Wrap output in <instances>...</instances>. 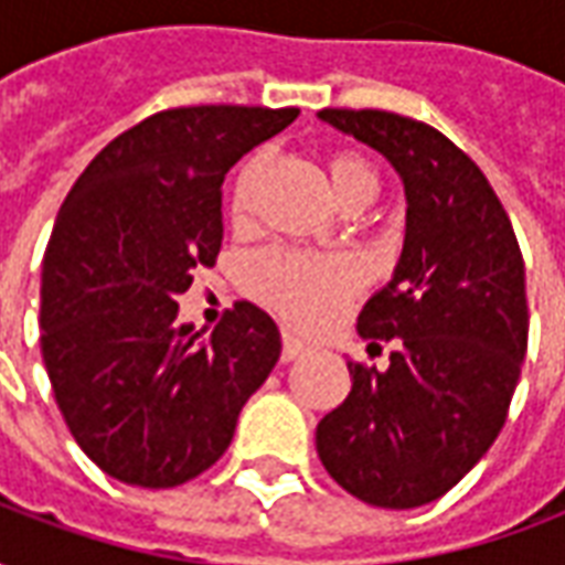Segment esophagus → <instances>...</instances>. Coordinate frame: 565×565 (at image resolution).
Listing matches in <instances>:
<instances>
[{
	"instance_id": "obj_1",
	"label": "esophagus",
	"mask_w": 565,
	"mask_h": 565,
	"mask_svg": "<svg viewBox=\"0 0 565 565\" xmlns=\"http://www.w3.org/2000/svg\"><path fill=\"white\" fill-rule=\"evenodd\" d=\"M281 342H284V348H281L284 363H290V360H299L302 354H308V342H302V339H299L296 332L284 330Z\"/></svg>"
}]
</instances>
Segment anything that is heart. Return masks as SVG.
I'll return each mask as SVG.
<instances>
[{"instance_id": "heart-1", "label": "heart", "mask_w": 565, "mask_h": 565, "mask_svg": "<svg viewBox=\"0 0 565 565\" xmlns=\"http://www.w3.org/2000/svg\"><path fill=\"white\" fill-rule=\"evenodd\" d=\"M266 169V153H257L235 174L233 211L247 214L257 196L259 178ZM332 193L339 205L354 199H372L379 190V178L363 157L335 153L330 160ZM363 281L360 263L351 257H320V254H296V250H266L250 263V287L259 299L278 308L302 327H320L342 308L348 296Z\"/></svg>"}]
</instances>
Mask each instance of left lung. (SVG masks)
<instances>
[{"mask_svg":"<svg viewBox=\"0 0 565 565\" xmlns=\"http://www.w3.org/2000/svg\"><path fill=\"white\" fill-rule=\"evenodd\" d=\"M391 162L405 242L356 332L396 342L387 369L348 363L351 393L318 424L323 469L379 509L445 497L497 441L526 354L523 257L502 202L438 129L391 111H318Z\"/></svg>","mask_w":565,"mask_h":565,"instance_id":"8db88e82","label":"left lung"}]
</instances>
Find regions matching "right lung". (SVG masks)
<instances>
[{"instance_id": "add662e5", "label": "right lung", "mask_w": 565, "mask_h": 565, "mask_svg": "<svg viewBox=\"0 0 565 565\" xmlns=\"http://www.w3.org/2000/svg\"><path fill=\"white\" fill-rule=\"evenodd\" d=\"M299 108H169L105 145L68 190L42 263V356L81 450L124 484L178 487L230 448L281 356L263 308L205 330L178 296L223 242L226 172Z\"/></svg>"}]
</instances>
